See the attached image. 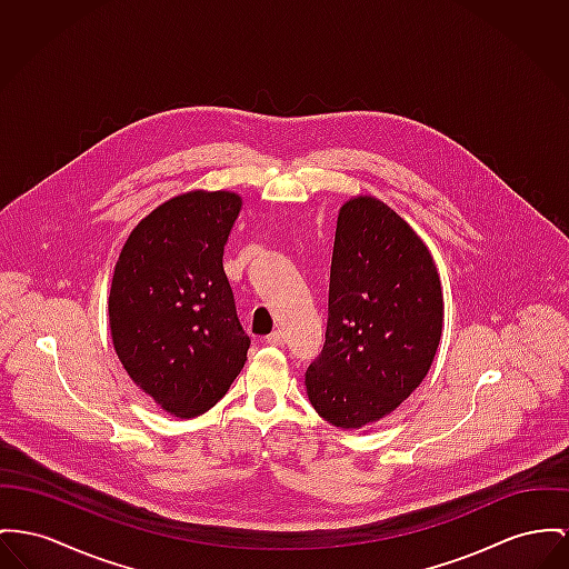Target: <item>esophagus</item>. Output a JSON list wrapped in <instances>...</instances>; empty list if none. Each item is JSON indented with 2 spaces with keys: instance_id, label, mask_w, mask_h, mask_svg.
<instances>
[{
  "instance_id": "1",
  "label": "esophagus",
  "mask_w": 569,
  "mask_h": 569,
  "mask_svg": "<svg viewBox=\"0 0 569 569\" xmlns=\"http://www.w3.org/2000/svg\"><path fill=\"white\" fill-rule=\"evenodd\" d=\"M269 345H273V347H284L287 345V335L282 332V330H276V332H271L269 337L266 339Z\"/></svg>"
}]
</instances>
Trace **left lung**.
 Here are the masks:
<instances>
[{
	"label": "left lung",
	"instance_id": "left-lung-1",
	"mask_svg": "<svg viewBox=\"0 0 569 569\" xmlns=\"http://www.w3.org/2000/svg\"><path fill=\"white\" fill-rule=\"evenodd\" d=\"M436 263L401 216L373 196L339 211L326 342L306 371L317 415L360 429L397 410L425 379L442 337Z\"/></svg>",
	"mask_w": 569,
	"mask_h": 569
}]
</instances>
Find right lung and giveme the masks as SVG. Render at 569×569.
I'll return each instance as SVG.
<instances>
[{"mask_svg": "<svg viewBox=\"0 0 569 569\" xmlns=\"http://www.w3.org/2000/svg\"><path fill=\"white\" fill-rule=\"evenodd\" d=\"M241 211L234 191H188L131 230L116 261L110 330L118 360L161 410L179 418L213 408L248 360L224 271Z\"/></svg>", "mask_w": 569, "mask_h": 569, "instance_id": "obj_1", "label": "right lung"}]
</instances>
